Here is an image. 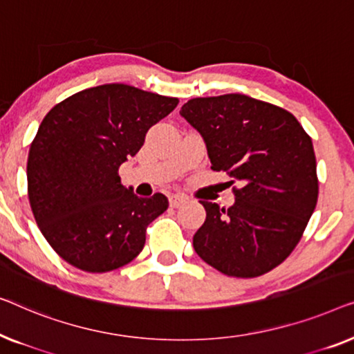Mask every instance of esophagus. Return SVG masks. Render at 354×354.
<instances>
[{
	"mask_svg": "<svg viewBox=\"0 0 354 354\" xmlns=\"http://www.w3.org/2000/svg\"><path fill=\"white\" fill-rule=\"evenodd\" d=\"M186 202H187V198L184 196H179V194H173V196H170V207L171 208H179Z\"/></svg>",
	"mask_w": 354,
	"mask_h": 354,
	"instance_id": "obj_1",
	"label": "esophagus"
}]
</instances>
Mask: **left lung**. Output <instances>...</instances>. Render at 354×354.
I'll use <instances>...</instances> for the list:
<instances>
[{"label": "left lung", "instance_id": "1", "mask_svg": "<svg viewBox=\"0 0 354 354\" xmlns=\"http://www.w3.org/2000/svg\"><path fill=\"white\" fill-rule=\"evenodd\" d=\"M179 113L201 133L212 170L241 183L227 210L201 201L207 218L194 250L226 276L271 271L297 247L316 208L311 138L290 112L245 94L191 99Z\"/></svg>", "mask_w": 354, "mask_h": 354}]
</instances>
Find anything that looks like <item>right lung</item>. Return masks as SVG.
<instances>
[{
	"mask_svg": "<svg viewBox=\"0 0 354 354\" xmlns=\"http://www.w3.org/2000/svg\"><path fill=\"white\" fill-rule=\"evenodd\" d=\"M176 106V97L111 83L73 94L43 118L28 152V201L44 239L72 266L107 272L141 253L168 198L138 197L118 168Z\"/></svg>",
	"mask_w": 354,
	"mask_h": 354,
	"instance_id": "1",
	"label": "right lung"
}]
</instances>
